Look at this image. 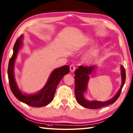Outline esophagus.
I'll use <instances>...</instances> for the list:
<instances>
[{"mask_svg": "<svg viewBox=\"0 0 133 133\" xmlns=\"http://www.w3.org/2000/svg\"><path fill=\"white\" fill-rule=\"evenodd\" d=\"M70 71H71L72 72H74L75 70V66L74 64H71V66L70 67Z\"/></svg>", "mask_w": 133, "mask_h": 133, "instance_id": "34e87169", "label": "esophagus"}]
</instances>
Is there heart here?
<instances>
[{
    "instance_id": "heart-1",
    "label": "heart",
    "mask_w": 133,
    "mask_h": 133,
    "mask_svg": "<svg viewBox=\"0 0 133 133\" xmlns=\"http://www.w3.org/2000/svg\"><path fill=\"white\" fill-rule=\"evenodd\" d=\"M92 41H90L89 43H92ZM98 54V50L97 49H95L92 50L89 54H87L86 56L84 58L85 61L87 62V63H92L94 61H95V59H97V56Z\"/></svg>"
}]
</instances>
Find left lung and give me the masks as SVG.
I'll return each instance as SVG.
<instances>
[{
    "label": "left lung",
    "instance_id": "1",
    "mask_svg": "<svg viewBox=\"0 0 133 133\" xmlns=\"http://www.w3.org/2000/svg\"><path fill=\"white\" fill-rule=\"evenodd\" d=\"M94 68L95 66H84L81 65L79 66V69H77L75 71V95L76 99L81 106L90 109H100L114 103L119 97L126 79V71L122 65L121 68L122 83L117 94L108 101H88L84 99L83 93L86 91L87 82L89 79V75L94 71Z\"/></svg>",
    "mask_w": 133,
    "mask_h": 133
}]
</instances>
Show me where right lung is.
<instances>
[{
	"instance_id": "right-lung-1",
	"label": "right lung",
	"mask_w": 133,
	"mask_h": 133,
	"mask_svg": "<svg viewBox=\"0 0 133 133\" xmlns=\"http://www.w3.org/2000/svg\"><path fill=\"white\" fill-rule=\"evenodd\" d=\"M22 37L23 36L21 35L16 41L13 47L12 56H11L8 63V77L11 90L19 101L30 106L40 107L46 106L52 101L56 87L63 76L69 72L70 67L69 66H63L54 70L46 85L37 94L29 95L22 94L16 85L14 75V64L18 50L22 43L21 40Z\"/></svg>"
}]
</instances>
